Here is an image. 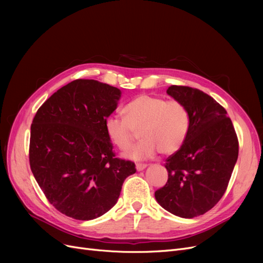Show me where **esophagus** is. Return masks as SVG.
<instances>
[{
    "mask_svg": "<svg viewBox=\"0 0 263 263\" xmlns=\"http://www.w3.org/2000/svg\"><path fill=\"white\" fill-rule=\"evenodd\" d=\"M147 168V164H144V163H137L136 164V170L137 171H142L145 170Z\"/></svg>",
    "mask_w": 263,
    "mask_h": 263,
    "instance_id": "34e87169",
    "label": "esophagus"
}]
</instances>
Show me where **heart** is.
<instances>
[{
  "mask_svg": "<svg viewBox=\"0 0 263 263\" xmlns=\"http://www.w3.org/2000/svg\"><path fill=\"white\" fill-rule=\"evenodd\" d=\"M123 112L125 118L112 115L105 119V132L117 148L126 150L140 130L142 140L127 151L126 158L140 161L154 157L158 151L172 155L184 145L191 118L183 103L141 94L126 104Z\"/></svg>",
  "mask_w": 263,
  "mask_h": 263,
  "instance_id": "obj_1",
  "label": "heart"
}]
</instances>
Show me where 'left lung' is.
<instances>
[{"mask_svg":"<svg viewBox=\"0 0 263 263\" xmlns=\"http://www.w3.org/2000/svg\"><path fill=\"white\" fill-rule=\"evenodd\" d=\"M166 93L185 105L187 138L165 160L168 182L155 192L159 205L182 218L213 209L224 195L238 158V139L226 109L206 93L172 85Z\"/></svg>","mask_w":263,"mask_h":263,"instance_id":"obj_1","label":"left lung"}]
</instances>
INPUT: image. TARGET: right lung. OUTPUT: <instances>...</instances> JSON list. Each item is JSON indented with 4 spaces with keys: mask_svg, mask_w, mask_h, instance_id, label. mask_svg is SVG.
I'll list each match as a JSON object with an SVG mask.
<instances>
[{
    "mask_svg": "<svg viewBox=\"0 0 263 263\" xmlns=\"http://www.w3.org/2000/svg\"><path fill=\"white\" fill-rule=\"evenodd\" d=\"M122 92L97 80L62 86L39 107L30 127V169L48 201L79 220L98 218L117 203L136 169L115 158L105 119Z\"/></svg>",
    "mask_w": 263,
    "mask_h": 263,
    "instance_id": "right-lung-1",
    "label": "right lung"
}]
</instances>
